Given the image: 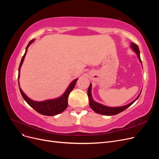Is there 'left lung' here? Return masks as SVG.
Masks as SVG:
<instances>
[{
	"instance_id": "1",
	"label": "left lung",
	"mask_w": 159,
	"mask_h": 159,
	"mask_svg": "<svg viewBox=\"0 0 159 159\" xmlns=\"http://www.w3.org/2000/svg\"><path fill=\"white\" fill-rule=\"evenodd\" d=\"M131 49L134 52H135V54L137 55L139 61H140L142 64V61H141V57H140V52H139L138 46L136 45L135 44H134V43L131 42ZM91 87H92V85H91V84H90L88 90V98H89V104L90 107L97 113L103 115H108V116H110V115H117L119 113L125 110L126 109H127L139 98V97L140 96L141 93V91L140 93H139V95L137 97V98L130 103H129L126 105H124V106L112 107H108V106H106V105L99 103L98 102H96L95 101H94V99L92 98V95H91Z\"/></svg>"
}]
</instances>
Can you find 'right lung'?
<instances>
[{"label": "right lung", "mask_w": 159, "mask_h": 159, "mask_svg": "<svg viewBox=\"0 0 159 159\" xmlns=\"http://www.w3.org/2000/svg\"><path fill=\"white\" fill-rule=\"evenodd\" d=\"M34 41V39L32 40L29 43H28V46H26V51L25 54L22 56V58L21 60L20 66H19L18 68V79L20 78V71L21 66L22 65V63L25 60V57L26 56V52L28 50V48L32 44V43ZM78 79H75L69 85L68 88L66 89L65 92L63 93V95H61L60 97L52 99H47L45 101H42V102H36V101H34L31 99H30L28 97H27L26 95L23 92V91L20 88V84H19V81H18V85H19V89H20L21 95L22 98H24L26 103L30 105L31 107H32L34 109L36 110L38 113L40 114L47 115V116H54L57 114H60L62 113L68 107V96L70 93L72 89H74L75 87L76 81Z\"/></svg>", "instance_id": "add662e5"}]
</instances>
